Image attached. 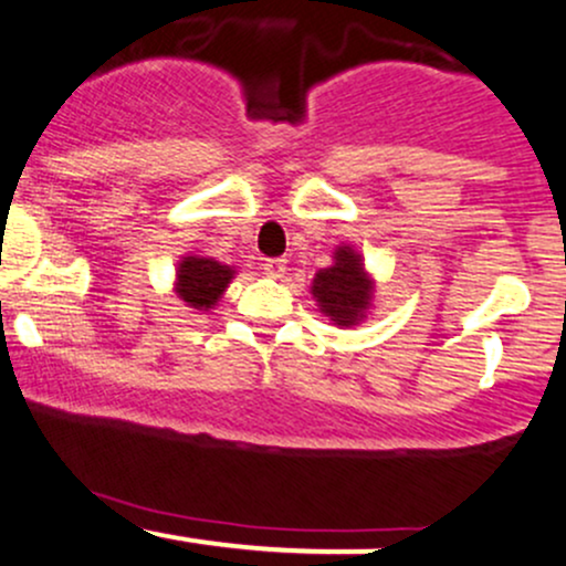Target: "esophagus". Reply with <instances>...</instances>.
<instances>
[{"label": "esophagus", "mask_w": 566, "mask_h": 566, "mask_svg": "<svg viewBox=\"0 0 566 566\" xmlns=\"http://www.w3.org/2000/svg\"><path fill=\"white\" fill-rule=\"evenodd\" d=\"M263 271H265V274H269L271 279L284 276V271H287V261H282V258H271V261L263 263Z\"/></svg>", "instance_id": "esophagus-1"}]
</instances>
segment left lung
I'll return each mask as SVG.
<instances>
[{"mask_svg": "<svg viewBox=\"0 0 566 566\" xmlns=\"http://www.w3.org/2000/svg\"><path fill=\"white\" fill-rule=\"evenodd\" d=\"M333 265L322 269L311 284V295L319 311L337 327H354L367 316L373 305V279L365 271L361 255L354 247H337Z\"/></svg>", "mask_w": 566, "mask_h": 566, "instance_id": "8db88e82", "label": "left lung"}]
</instances>
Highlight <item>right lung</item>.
Wrapping results in <instances>:
<instances>
[{
	"mask_svg": "<svg viewBox=\"0 0 566 566\" xmlns=\"http://www.w3.org/2000/svg\"><path fill=\"white\" fill-rule=\"evenodd\" d=\"M233 269L231 265L218 263L216 258L205 255H186L178 263L175 274V292L188 308L210 311L220 301L226 287L231 284Z\"/></svg>",
	"mask_w": 566,
	"mask_h": 566,
	"instance_id": "right-lung-1",
	"label": "right lung"
}]
</instances>
